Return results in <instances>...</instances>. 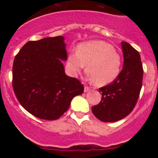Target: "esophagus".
Masks as SVG:
<instances>
[{
  "label": "esophagus",
  "instance_id": "1",
  "mask_svg": "<svg viewBox=\"0 0 158 158\" xmlns=\"http://www.w3.org/2000/svg\"><path fill=\"white\" fill-rule=\"evenodd\" d=\"M89 90H90V88L89 86H87V85H85V87H84V92H89Z\"/></svg>",
  "mask_w": 158,
  "mask_h": 158
}]
</instances>
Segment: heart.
Listing matches in <instances>:
<instances>
[{"label":"heart","mask_w":158,"mask_h":158,"mask_svg":"<svg viewBox=\"0 0 158 158\" xmlns=\"http://www.w3.org/2000/svg\"><path fill=\"white\" fill-rule=\"evenodd\" d=\"M86 64L87 78L102 86L118 76L122 58L111 44L102 40L89 41L79 44L77 50H72L68 58V67L73 76H78Z\"/></svg>","instance_id":"b5f03b06"}]
</instances>
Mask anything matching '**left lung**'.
I'll list each match as a JSON object with an SVG mask.
<instances>
[{
	"label": "left lung",
	"instance_id": "1",
	"mask_svg": "<svg viewBox=\"0 0 158 158\" xmlns=\"http://www.w3.org/2000/svg\"><path fill=\"white\" fill-rule=\"evenodd\" d=\"M123 68L109 85L99 89L102 100L92 107L94 115L104 122H114L128 115L135 108L141 86L143 70L138 51L127 42L122 43Z\"/></svg>",
	"mask_w": 158,
	"mask_h": 158
}]
</instances>
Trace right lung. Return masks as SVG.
I'll return each mask as SVG.
<instances>
[{"label": "right lung", "instance_id": "add662e5", "mask_svg": "<svg viewBox=\"0 0 158 158\" xmlns=\"http://www.w3.org/2000/svg\"><path fill=\"white\" fill-rule=\"evenodd\" d=\"M67 60L64 37H47L27 43L13 64V89L28 112L44 120L61 117L84 85L65 73L61 60Z\"/></svg>", "mask_w": 158, "mask_h": 158}]
</instances>
